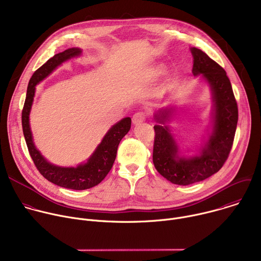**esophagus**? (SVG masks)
Returning a JSON list of instances; mask_svg holds the SVG:
<instances>
[{"mask_svg": "<svg viewBox=\"0 0 261 261\" xmlns=\"http://www.w3.org/2000/svg\"><path fill=\"white\" fill-rule=\"evenodd\" d=\"M144 120H145V114L144 113H136L134 116H133V118H132V123H133V125H139V124H141L142 122H144Z\"/></svg>", "mask_w": 261, "mask_h": 261, "instance_id": "esophagus-1", "label": "esophagus"}]
</instances>
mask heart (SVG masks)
Segmentation results:
<instances>
[{
	"label": "heart",
	"mask_w": 261,
	"mask_h": 261,
	"mask_svg": "<svg viewBox=\"0 0 261 261\" xmlns=\"http://www.w3.org/2000/svg\"><path fill=\"white\" fill-rule=\"evenodd\" d=\"M164 67L163 66H157L156 68H154L150 74L151 76V80H157L159 79L161 75H163L164 74Z\"/></svg>",
	"instance_id": "obj_1"
}]
</instances>
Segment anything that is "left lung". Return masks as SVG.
I'll return each instance as SVG.
<instances>
[{
  "mask_svg": "<svg viewBox=\"0 0 261 261\" xmlns=\"http://www.w3.org/2000/svg\"><path fill=\"white\" fill-rule=\"evenodd\" d=\"M192 73L199 76L212 94L213 108L206 137L195 151L179 145L168 125L175 111L170 103L154 114L157 125L153 162L158 172L175 185L187 186L203 180L218 172L226 161L236 134L239 113L231 84L225 70L202 50L191 47Z\"/></svg>",
  "mask_w": 261,
  "mask_h": 261,
  "instance_id": "obj_1",
  "label": "left lung"
}]
</instances>
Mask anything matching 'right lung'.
Wrapping results in <instances>:
<instances>
[{
  "label": "right lung",
  "instance_id": "add662e5",
  "mask_svg": "<svg viewBox=\"0 0 261 261\" xmlns=\"http://www.w3.org/2000/svg\"><path fill=\"white\" fill-rule=\"evenodd\" d=\"M82 53L83 50L79 47L68 48L63 53L55 55L38 70L35 71L29 82L21 115L23 135L30 155L37 169L47 180L60 187L72 190L90 189L104 179L114 165L120 141L131 128V118L129 117L111 126L87 161L76 166H60L50 163L36 147L30 126V114L36 93V86L49 76L63 63L81 57Z\"/></svg>",
  "mask_w": 261,
  "mask_h": 261
}]
</instances>
